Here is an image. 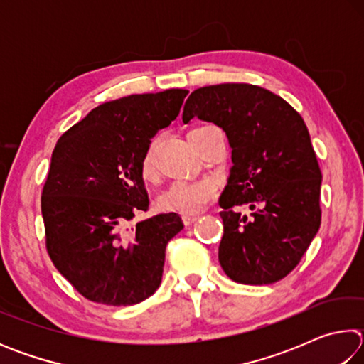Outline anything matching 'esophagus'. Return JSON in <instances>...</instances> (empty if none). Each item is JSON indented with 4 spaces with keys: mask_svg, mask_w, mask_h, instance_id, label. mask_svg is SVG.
Returning <instances> with one entry per match:
<instances>
[{
    "mask_svg": "<svg viewBox=\"0 0 364 364\" xmlns=\"http://www.w3.org/2000/svg\"><path fill=\"white\" fill-rule=\"evenodd\" d=\"M197 218H199L197 215H183V223L189 226V225H193Z\"/></svg>",
    "mask_w": 364,
    "mask_h": 364,
    "instance_id": "esophagus-1",
    "label": "esophagus"
}]
</instances>
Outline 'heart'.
Wrapping results in <instances>:
<instances>
[{
    "label": "heart",
    "mask_w": 364,
    "mask_h": 364,
    "mask_svg": "<svg viewBox=\"0 0 364 364\" xmlns=\"http://www.w3.org/2000/svg\"><path fill=\"white\" fill-rule=\"evenodd\" d=\"M208 127L212 125L197 127L193 132L204 130ZM156 146L157 139H152L141 157V175L146 180H154L157 176ZM215 196H217V186L210 180H176L159 196V207L167 212L194 215L204 210L215 199Z\"/></svg>",
    "instance_id": "b5f03b06"
}]
</instances>
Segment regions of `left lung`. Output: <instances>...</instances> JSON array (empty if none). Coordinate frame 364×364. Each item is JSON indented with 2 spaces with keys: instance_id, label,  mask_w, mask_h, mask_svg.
I'll use <instances>...</instances> for the list:
<instances>
[{
  "instance_id": "1",
  "label": "left lung",
  "mask_w": 364,
  "mask_h": 364,
  "mask_svg": "<svg viewBox=\"0 0 364 364\" xmlns=\"http://www.w3.org/2000/svg\"><path fill=\"white\" fill-rule=\"evenodd\" d=\"M194 117L223 128L232 147L234 165L218 200L221 268L250 286L286 278L321 225L323 175L304 119L281 96L249 83L193 91L183 122ZM241 206L251 212L241 214Z\"/></svg>"
}]
</instances>
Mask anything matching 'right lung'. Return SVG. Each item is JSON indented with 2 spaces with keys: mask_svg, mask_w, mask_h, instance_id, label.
I'll list each match as a JSON object with an SVG mask.
<instances>
[{
  "mask_svg": "<svg viewBox=\"0 0 364 364\" xmlns=\"http://www.w3.org/2000/svg\"><path fill=\"white\" fill-rule=\"evenodd\" d=\"M188 93L175 88L104 102L56 143L41 193L46 250L85 299L127 306L160 286L165 247L183 220L170 212L130 223L149 210L141 157Z\"/></svg>",
  "mask_w": 364,
  "mask_h": 364,
  "instance_id": "add662e5",
  "label": "right lung"
}]
</instances>
